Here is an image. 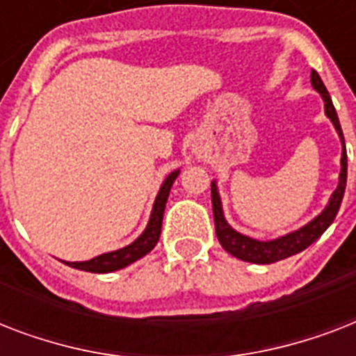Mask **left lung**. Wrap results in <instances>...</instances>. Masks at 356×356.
<instances>
[{
    "instance_id": "8db88e82",
    "label": "left lung",
    "mask_w": 356,
    "mask_h": 356,
    "mask_svg": "<svg viewBox=\"0 0 356 356\" xmlns=\"http://www.w3.org/2000/svg\"><path fill=\"white\" fill-rule=\"evenodd\" d=\"M310 83L314 86L316 92H320L323 105H325V116L332 122L334 129H337L340 142H342V159H340V175H338V186L332 192L331 200L327 203L323 211L310 220L307 225L299 227L298 231L284 234V236L273 238V240H257V238L245 236V234L238 233L236 229H233L227 223L225 216H223L222 200H220V192H218L216 181H212V212H214V225H216V236L222 243V248L227 251L229 254H233L236 259L245 260V262H253V264H271L277 260L288 259L296 253H301L303 249H307L310 243H314L321 234L325 233L329 225L334 222V218L338 214V209L342 205L343 192H346V183H348V151H346V142H343V133L338 122V114L334 111L332 99L327 92L323 81L318 75L316 70H312L310 74Z\"/></svg>"
}]
</instances>
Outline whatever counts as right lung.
Here are the masks:
<instances>
[{
    "mask_svg": "<svg viewBox=\"0 0 356 356\" xmlns=\"http://www.w3.org/2000/svg\"><path fill=\"white\" fill-rule=\"evenodd\" d=\"M179 172L181 170H173L164 179V183L161 184L159 194L155 197V203H153V209H151L149 222L145 225L144 233L140 234L134 242H131L129 245H125L122 249H116V251H108V253H103L90 260H83V262H66V260H63L64 264L72 266L75 270L90 271V273H111V271L122 270L125 266L133 264L138 259L145 257L151 249L155 248L159 238H161L162 216H164V209H166L168 195H170L172 184L177 179Z\"/></svg>",
    "mask_w": 356,
    "mask_h": 356,
    "instance_id": "1",
    "label": "right lung"
}]
</instances>
